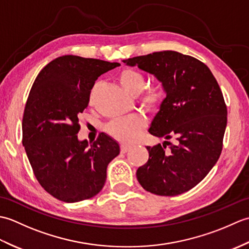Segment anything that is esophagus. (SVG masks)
I'll list each match as a JSON object with an SVG mask.
<instances>
[{"label": "esophagus", "mask_w": 249, "mask_h": 249, "mask_svg": "<svg viewBox=\"0 0 249 249\" xmlns=\"http://www.w3.org/2000/svg\"><path fill=\"white\" fill-rule=\"evenodd\" d=\"M130 149H131V145H128V144H122L121 145V152L122 153L128 152Z\"/></svg>", "instance_id": "34e87169"}]
</instances>
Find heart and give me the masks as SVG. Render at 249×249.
Returning <instances> with one entry per match:
<instances>
[{
	"instance_id": "obj_1",
	"label": "heart",
	"mask_w": 249,
	"mask_h": 249,
	"mask_svg": "<svg viewBox=\"0 0 249 249\" xmlns=\"http://www.w3.org/2000/svg\"><path fill=\"white\" fill-rule=\"evenodd\" d=\"M119 80L126 91L137 95L140 104L149 110H157L163 100V89L160 84L145 88V77L139 71L125 68L119 75ZM146 119L142 114H131L112 120L106 125V133L121 142H133L145 127Z\"/></svg>"
}]
</instances>
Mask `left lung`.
<instances>
[{
  "label": "left lung",
  "mask_w": 249,
  "mask_h": 249,
  "mask_svg": "<svg viewBox=\"0 0 249 249\" xmlns=\"http://www.w3.org/2000/svg\"><path fill=\"white\" fill-rule=\"evenodd\" d=\"M123 62L162 83L166 98L149 133L177 140L169 151L168 141L146 146L149 160L137 170L138 182L158 196L188 192L206 177L223 150L227 106L217 81L204 63L177 51L153 52Z\"/></svg>",
  "instance_id": "left-lung-1"
}]
</instances>
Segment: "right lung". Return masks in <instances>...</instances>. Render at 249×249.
Wrapping results in <instances>:
<instances>
[{
	"label": "right lung",
	"instance_id": "right-lung-1",
	"mask_svg": "<svg viewBox=\"0 0 249 249\" xmlns=\"http://www.w3.org/2000/svg\"><path fill=\"white\" fill-rule=\"evenodd\" d=\"M97 59L63 55L37 75L22 119V144L34 176L47 193L64 202L96 196L108 163L120 154L106 134L89 145L79 141V115L89 106L97 78L119 66Z\"/></svg>",
	"mask_w": 249,
	"mask_h": 249
}]
</instances>
